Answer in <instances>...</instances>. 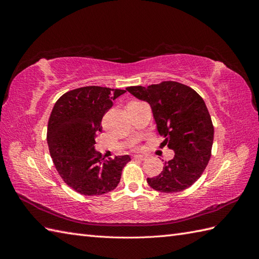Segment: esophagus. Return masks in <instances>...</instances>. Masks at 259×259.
<instances>
[{
  "label": "esophagus",
  "mask_w": 259,
  "mask_h": 259,
  "mask_svg": "<svg viewBox=\"0 0 259 259\" xmlns=\"http://www.w3.org/2000/svg\"><path fill=\"white\" fill-rule=\"evenodd\" d=\"M147 158L146 155H144V154H135L134 155V159H138V160H145Z\"/></svg>",
  "instance_id": "esophagus-1"
}]
</instances>
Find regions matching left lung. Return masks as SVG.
Listing matches in <instances>:
<instances>
[{
  "mask_svg": "<svg viewBox=\"0 0 259 259\" xmlns=\"http://www.w3.org/2000/svg\"><path fill=\"white\" fill-rule=\"evenodd\" d=\"M126 91L151 106L156 128L164 137L162 146L175 152L161 174L147 178V183L160 192L184 191L201 177L211 155L214 126L204 100L189 86L174 81L130 86Z\"/></svg>",
  "mask_w": 259,
  "mask_h": 259,
  "instance_id": "8db88e82",
  "label": "left lung"
}]
</instances>
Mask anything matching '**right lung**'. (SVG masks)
Listing matches in <instances>:
<instances>
[{"instance_id": "add662e5", "label": "right lung", "mask_w": 259, "mask_h": 259, "mask_svg": "<svg viewBox=\"0 0 259 259\" xmlns=\"http://www.w3.org/2000/svg\"><path fill=\"white\" fill-rule=\"evenodd\" d=\"M126 91L84 86L64 94L55 104L48 125L50 153L62 180L83 195L115 189L130 155L108 161L95 150L101 120L113 100Z\"/></svg>"}]
</instances>
